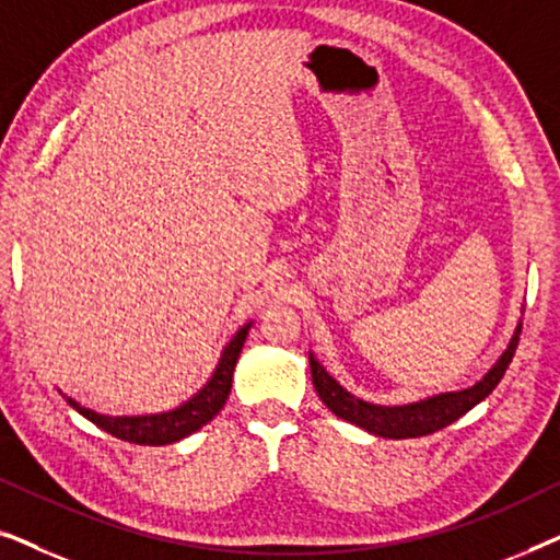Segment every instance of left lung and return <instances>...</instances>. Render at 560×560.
<instances>
[{
	"label": "left lung",
	"mask_w": 560,
	"mask_h": 560,
	"mask_svg": "<svg viewBox=\"0 0 560 560\" xmlns=\"http://www.w3.org/2000/svg\"><path fill=\"white\" fill-rule=\"evenodd\" d=\"M520 328H523V324L517 326L510 347L504 349L500 362L485 374V380H479L477 385L469 389H462V393H443L420 402L397 405V408L372 405V402L359 400L354 395H349L347 389H343L339 382H336L331 374L318 364V359L311 354L308 359H311L313 387H316L318 397L326 402L328 410L336 412V416L343 420H349V423L364 428V431L382 435V439H418V435L435 433L441 431V428L451 425L454 420L462 418L464 412H469L474 405L485 400V397L500 385L502 374L508 372L512 357H515Z\"/></svg>",
	"instance_id": "obj_1"
}]
</instances>
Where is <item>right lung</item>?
<instances>
[{"instance_id": "add662e5", "label": "right lung", "mask_w": 560, "mask_h": 560, "mask_svg": "<svg viewBox=\"0 0 560 560\" xmlns=\"http://www.w3.org/2000/svg\"><path fill=\"white\" fill-rule=\"evenodd\" d=\"M247 324L236 331V336L229 341L224 354L219 359L217 372L211 374V380L206 382L203 389L198 395L190 397L188 402H183L180 408L160 412V416H135V418H112V416H98V412L81 408L75 400H68L73 410H79L83 418H89L91 423H96L102 431L112 433L114 439L140 443V446H165V443H175L186 435L196 433L198 428H203L209 420L217 416V412L224 408L229 393H232V377L236 359L242 354L244 339L249 334Z\"/></svg>"}]
</instances>
